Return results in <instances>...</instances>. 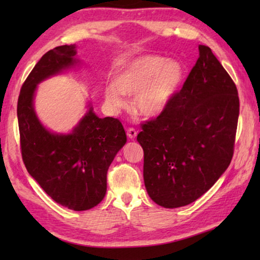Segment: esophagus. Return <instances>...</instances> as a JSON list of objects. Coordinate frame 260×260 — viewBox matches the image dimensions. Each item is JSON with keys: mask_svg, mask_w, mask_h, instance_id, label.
Returning <instances> with one entry per match:
<instances>
[{"mask_svg": "<svg viewBox=\"0 0 260 260\" xmlns=\"http://www.w3.org/2000/svg\"><path fill=\"white\" fill-rule=\"evenodd\" d=\"M136 135H138V132H136L133 127H131V128L127 129V136H128L131 140H134L136 138Z\"/></svg>", "mask_w": 260, "mask_h": 260, "instance_id": "34e87169", "label": "esophagus"}]
</instances>
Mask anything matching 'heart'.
<instances>
[{"label": "heart", "mask_w": 260, "mask_h": 260, "mask_svg": "<svg viewBox=\"0 0 260 260\" xmlns=\"http://www.w3.org/2000/svg\"><path fill=\"white\" fill-rule=\"evenodd\" d=\"M183 79V67L177 60L147 55L125 64L116 82H110L104 96L113 109L126 107L125 95L134 96L133 108L143 117L161 113L173 99Z\"/></svg>", "instance_id": "obj_1"}]
</instances>
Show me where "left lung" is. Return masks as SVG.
I'll return each mask as SVG.
<instances>
[{"label": "left lung", "mask_w": 260, "mask_h": 260, "mask_svg": "<svg viewBox=\"0 0 260 260\" xmlns=\"http://www.w3.org/2000/svg\"><path fill=\"white\" fill-rule=\"evenodd\" d=\"M167 108L142 124L143 178L150 199L167 209L192 203L230 166L240 113L237 88L209 47Z\"/></svg>", "instance_id": "8db88e82"}]
</instances>
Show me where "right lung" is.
Masks as SVG:
<instances>
[{"label": "right lung", "mask_w": 260, "mask_h": 260, "mask_svg": "<svg viewBox=\"0 0 260 260\" xmlns=\"http://www.w3.org/2000/svg\"><path fill=\"white\" fill-rule=\"evenodd\" d=\"M76 46L46 52L26 78L17 104L20 150L26 170L57 203L85 211L98 205L107 192V174L126 143L121 122L99 118L93 109L70 134H55L42 126L33 108L37 85L79 63Z\"/></svg>", "instance_id": "right-lung-1"}]
</instances>
